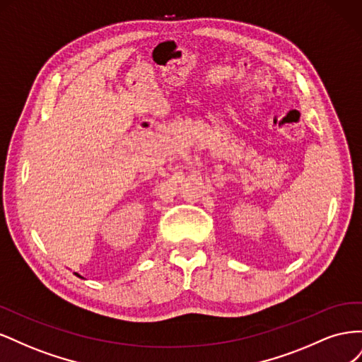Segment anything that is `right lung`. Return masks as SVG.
Instances as JSON below:
<instances>
[{
  "instance_id": "add662e5",
  "label": "right lung",
  "mask_w": 362,
  "mask_h": 362,
  "mask_svg": "<svg viewBox=\"0 0 362 362\" xmlns=\"http://www.w3.org/2000/svg\"><path fill=\"white\" fill-rule=\"evenodd\" d=\"M75 275H76V276H78V278H81V276H80V275H78V273H75Z\"/></svg>"
}]
</instances>
